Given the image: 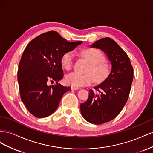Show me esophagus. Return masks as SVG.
I'll return each instance as SVG.
<instances>
[{"instance_id":"34e87169","label":"esophagus","mask_w":153,"mask_h":153,"mask_svg":"<svg viewBox=\"0 0 153 153\" xmlns=\"http://www.w3.org/2000/svg\"><path fill=\"white\" fill-rule=\"evenodd\" d=\"M71 89H72V90H78V89H79V87H75V86H71Z\"/></svg>"}]
</instances>
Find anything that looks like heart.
<instances>
[{
	"mask_svg": "<svg viewBox=\"0 0 153 153\" xmlns=\"http://www.w3.org/2000/svg\"><path fill=\"white\" fill-rule=\"evenodd\" d=\"M82 54L91 64L87 71L89 73L85 75L78 73H69L66 77L68 84L73 86L81 87L91 84L94 80L98 82L104 80L108 75L109 68L107 64L103 62L105 57L103 52L99 49L88 48L83 50ZM74 59L75 54L73 52H66L61 59L62 66L66 70H70L73 66Z\"/></svg>",
	"mask_w": 153,
	"mask_h": 153,
	"instance_id": "1",
	"label": "heart"
}]
</instances>
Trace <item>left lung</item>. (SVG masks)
Returning <instances> with one entry per match:
<instances>
[{"instance_id":"left-lung-1","label":"left lung","mask_w":153,"mask_h":153,"mask_svg":"<svg viewBox=\"0 0 153 153\" xmlns=\"http://www.w3.org/2000/svg\"><path fill=\"white\" fill-rule=\"evenodd\" d=\"M107 55L112 64L108 77L89 90V98L80 105L81 114L87 121L101 124L112 121L126 103L131 90L133 69L126 53L114 40L101 38L91 45Z\"/></svg>"}]
</instances>
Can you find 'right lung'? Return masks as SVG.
<instances>
[{
	"instance_id": "right-lung-1",
	"label": "right lung",
	"mask_w": 153,
	"mask_h": 153,
	"mask_svg": "<svg viewBox=\"0 0 153 153\" xmlns=\"http://www.w3.org/2000/svg\"><path fill=\"white\" fill-rule=\"evenodd\" d=\"M82 43L69 42L58 32L49 31L27 46L18 66V82L22 102L34 116L43 118L52 114L63 94L70 91V87L58 83L64 75L61 59ZM50 81L56 84L48 86Z\"/></svg>"
}]
</instances>
